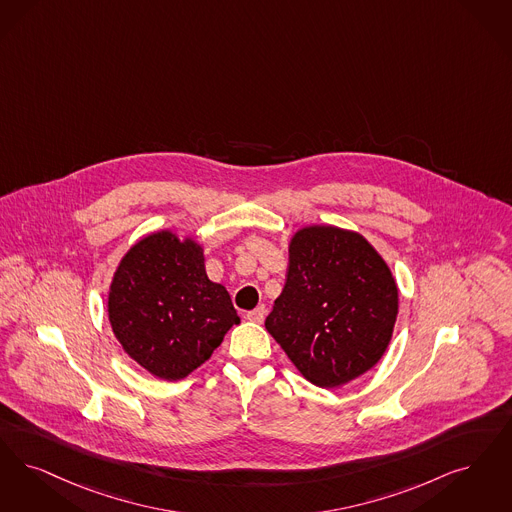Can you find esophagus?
<instances>
[{
	"label": "esophagus",
	"instance_id": "1",
	"mask_svg": "<svg viewBox=\"0 0 512 512\" xmlns=\"http://www.w3.org/2000/svg\"><path fill=\"white\" fill-rule=\"evenodd\" d=\"M265 314L266 308L261 305V307L253 308V310L247 312V320H249V322H255V324H263Z\"/></svg>",
	"mask_w": 512,
	"mask_h": 512
}]
</instances>
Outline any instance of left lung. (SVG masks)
I'll use <instances>...</instances> for the list:
<instances>
[{"label":"left lung","instance_id":"8db88e82","mask_svg":"<svg viewBox=\"0 0 512 512\" xmlns=\"http://www.w3.org/2000/svg\"><path fill=\"white\" fill-rule=\"evenodd\" d=\"M396 314L398 287L368 240L308 226L291 240L286 286L265 326L312 385L335 389L381 360Z\"/></svg>","mask_w":512,"mask_h":512}]
</instances>
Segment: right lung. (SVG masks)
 <instances>
[{
    "instance_id": "add662e5",
    "label": "right lung",
    "mask_w": 512,
    "mask_h": 512,
    "mask_svg": "<svg viewBox=\"0 0 512 512\" xmlns=\"http://www.w3.org/2000/svg\"><path fill=\"white\" fill-rule=\"evenodd\" d=\"M108 318L123 350L165 381L200 368L240 322L228 291L207 278L202 247L171 232L127 251L110 286Z\"/></svg>"
}]
</instances>
